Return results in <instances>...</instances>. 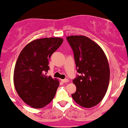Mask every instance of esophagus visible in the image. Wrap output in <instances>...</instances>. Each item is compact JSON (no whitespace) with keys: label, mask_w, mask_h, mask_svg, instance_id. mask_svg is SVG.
<instances>
[{"label":"esophagus","mask_w":128,"mask_h":128,"mask_svg":"<svg viewBox=\"0 0 128 128\" xmlns=\"http://www.w3.org/2000/svg\"><path fill=\"white\" fill-rule=\"evenodd\" d=\"M62 82H68V80H67V79H64V80H61Z\"/></svg>","instance_id":"obj_1"}]
</instances>
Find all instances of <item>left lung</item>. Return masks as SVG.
Returning a JSON list of instances; mask_svg holds the SVG:
<instances>
[{
    "instance_id": "8db88e82",
    "label": "left lung",
    "mask_w": 128,
    "mask_h": 128,
    "mask_svg": "<svg viewBox=\"0 0 128 128\" xmlns=\"http://www.w3.org/2000/svg\"><path fill=\"white\" fill-rule=\"evenodd\" d=\"M73 51L77 75L73 82L76 87L72 98L84 108L96 106L103 99L110 81V68L103 50L84 36L66 37Z\"/></svg>"
}]
</instances>
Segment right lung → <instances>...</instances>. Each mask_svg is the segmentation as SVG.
Segmentation results:
<instances>
[{
	"label": "right lung",
	"mask_w": 128,
	"mask_h": 128,
	"mask_svg": "<svg viewBox=\"0 0 128 128\" xmlns=\"http://www.w3.org/2000/svg\"><path fill=\"white\" fill-rule=\"evenodd\" d=\"M63 41L60 38L36 39L26 45L18 56L14 85L20 97L31 107L43 108L54 98L59 82L46 74L48 60Z\"/></svg>",
	"instance_id": "1"
}]
</instances>
